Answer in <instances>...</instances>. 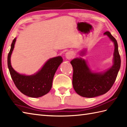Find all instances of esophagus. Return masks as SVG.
I'll list each match as a JSON object with an SVG mask.
<instances>
[{
    "instance_id": "34e87169",
    "label": "esophagus",
    "mask_w": 127,
    "mask_h": 127,
    "mask_svg": "<svg viewBox=\"0 0 127 127\" xmlns=\"http://www.w3.org/2000/svg\"><path fill=\"white\" fill-rule=\"evenodd\" d=\"M73 56H74V53L72 51H69V52H67L65 54L66 58L68 59H71L72 57H73Z\"/></svg>"
}]
</instances>
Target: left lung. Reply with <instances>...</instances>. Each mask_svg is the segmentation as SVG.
<instances>
[{"label": "left lung", "instance_id": "obj_1", "mask_svg": "<svg viewBox=\"0 0 127 127\" xmlns=\"http://www.w3.org/2000/svg\"><path fill=\"white\" fill-rule=\"evenodd\" d=\"M114 42V64L104 72H92L86 62L81 58L70 62L73 68L72 86L75 92L86 98H93L107 92L115 81L121 67V58L116 40L109 32L104 33ZM83 53V52H82Z\"/></svg>", "mask_w": 127, "mask_h": 127}]
</instances>
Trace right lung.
Returning a JSON list of instances; mask_svg holds the SVG:
<instances>
[{
    "instance_id": "obj_1",
    "label": "right lung",
    "mask_w": 127,
    "mask_h": 127,
    "mask_svg": "<svg viewBox=\"0 0 127 127\" xmlns=\"http://www.w3.org/2000/svg\"><path fill=\"white\" fill-rule=\"evenodd\" d=\"M16 40V38L13 40L7 56L8 68L13 82L18 90L27 96L39 98L45 95L52 88L54 75L63 62V58L58 56L48 59L41 70L34 75L26 76L20 74L12 68L10 61Z\"/></svg>"
}]
</instances>
